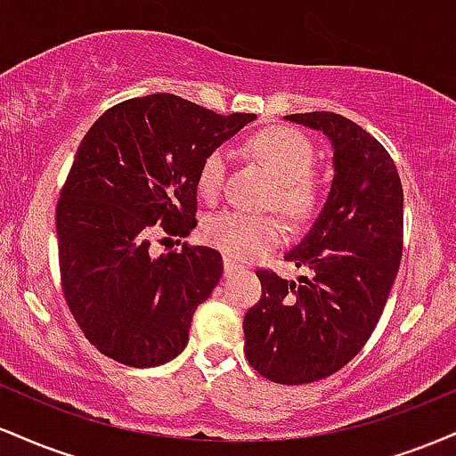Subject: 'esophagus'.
Returning <instances> with one entry per match:
<instances>
[{"label":"esophagus","instance_id":"esophagus-1","mask_svg":"<svg viewBox=\"0 0 456 456\" xmlns=\"http://www.w3.org/2000/svg\"><path fill=\"white\" fill-rule=\"evenodd\" d=\"M246 268L244 265H240V264H235L233 259H229V257H224V276H235V274H242Z\"/></svg>","mask_w":456,"mask_h":456}]
</instances>
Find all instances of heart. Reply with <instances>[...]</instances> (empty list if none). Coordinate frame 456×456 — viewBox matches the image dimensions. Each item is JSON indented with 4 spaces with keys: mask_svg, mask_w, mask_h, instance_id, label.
Wrapping results in <instances>:
<instances>
[{
    "mask_svg": "<svg viewBox=\"0 0 456 456\" xmlns=\"http://www.w3.org/2000/svg\"><path fill=\"white\" fill-rule=\"evenodd\" d=\"M250 151L279 182L276 203L291 221L305 223L322 206L323 188L311 167L315 162V148L300 130L272 126L250 139ZM227 150H212L199 167L197 191L203 199L221 195L227 175ZM203 235L212 246L229 257L250 261L264 257L272 248L285 242L287 227L274 214H246L227 210L214 214L203 224Z\"/></svg>",
    "mask_w": 456,
    "mask_h": 456,
    "instance_id": "obj_1",
    "label": "heart"
}]
</instances>
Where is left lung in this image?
I'll use <instances>...</instances> for the list:
<instances>
[{"instance_id": "8db88e82", "label": "left lung", "mask_w": 456, "mask_h": 456, "mask_svg": "<svg viewBox=\"0 0 456 456\" xmlns=\"http://www.w3.org/2000/svg\"><path fill=\"white\" fill-rule=\"evenodd\" d=\"M285 119L332 145V184L322 212L285 261L311 276L285 281L257 270L261 300L244 315V354L276 384L337 373L378 326L403 253V186L384 145L338 113Z\"/></svg>"}]
</instances>
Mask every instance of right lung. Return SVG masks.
<instances>
[{
  "mask_svg": "<svg viewBox=\"0 0 456 456\" xmlns=\"http://www.w3.org/2000/svg\"><path fill=\"white\" fill-rule=\"evenodd\" d=\"M218 115L174 94H151L104 111L78 145L57 201L61 287L98 352L148 369L188 343L195 308L223 276L210 246L150 253V238L197 227L203 159L255 122Z\"/></svg>",
  "mask_w": 456,
  "mask_h": 456,
  "instance_id": "1",
  "label": "right lung"
}]
</instances>
